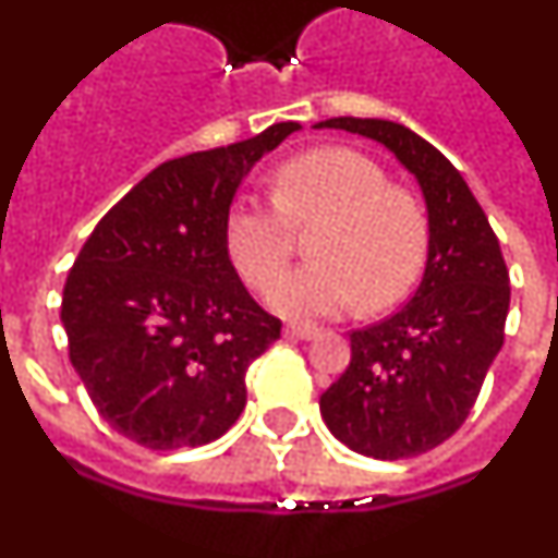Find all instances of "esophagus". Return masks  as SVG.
I'll return each mask as SVG.
<instances>
[{
	"mask_svg": "<svg viewBox=\"0 0 558 558\" xmlns=\"http://www.w3.org/2000/svg\"><path fill=\"white\" fill-rule=\"evenodd\" d=\"M286 336L300 338V341H311V338L319 336V327L303 325V322H291V325H286Z\"/></svg>",
	"mask_w": 558,
	"mask_h": 558,
	"instance_id": "1",
	"label": "esophagus"
}]
</instances>
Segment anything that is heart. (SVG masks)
<instances>
[{"instance_id":"b5f03b06","label":"heart","mask_w":558,"mask_h":558,"mask_svg":"<svg viewBox=\"0 0 558 558\" xmlns=\"http://www.w3.org/2000/svg\"><path fill=\"white\" fill-rule=\"evenodd\" d=\"M272 203L242 197L226 222L231 264L247 286L267 291L293 252V228L319 225L317 262L284 276L269 303L286 316H332L361 296L366 311L399 303L429 258L426 206L388 184L377 161L341 145L291 156L272 175Z\"/></svg>"}]
</instances>
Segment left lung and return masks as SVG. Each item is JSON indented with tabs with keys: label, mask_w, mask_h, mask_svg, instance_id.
I'll return each mask as SVG.
<instances>
[{
	"label": "left lung",
	"mask_w": 558,
	"mask_h": 558,
	"mask_svg": "<svg viewBox=\"0 0 558 558\" xmlns=\"http://www.w3.org/2000/svg\"><path fill=\"white\" fill-rule=\"evenodd\" d=\"M393 150L418 179L432 244L413 300L388 319L352 330V361L322 393V418L341 444L374 460H408L449 440L476 404L504 347L509 269L460 170L408 126L330 118Z\"/></svg>",
	"instance_id": "8db88e82"
}]
</instances>
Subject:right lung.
<instances>
[{"label": "right lung", "instance_id": "add662e5", "mask_svg": "<svg viewBox=\"0 0 558 558\" xmlns=\"http://www.w3.org/2000/svg\"><path fill=\"white\" fill-rule=\"evenodd\" d=\"M300 123L150 170L101 217L62 289L68 355L112 429L154 451L226 435L247 404V368L280 338L226 247L255 161Z\"/></svg>", "mask_w": 558, "mask_h": 558}]
</instances>
